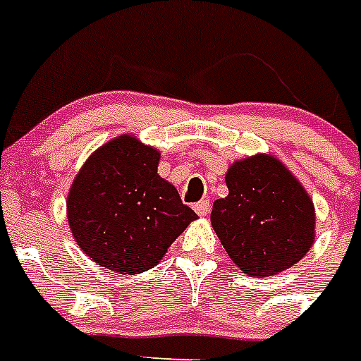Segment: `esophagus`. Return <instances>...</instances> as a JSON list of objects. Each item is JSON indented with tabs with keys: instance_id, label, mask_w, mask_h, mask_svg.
I'll list each match as a JSON object with an SVG mask.
<instances>
[{
	"instance_id": "1",
	"label": "esophagus",
	"mask_w": 361,
	"mask_h": 361,
	"mask_svg": "<svg viewBox=\"0 0 361 361\" xmlns=\"http://www.w3.org/2000/svg\"><path fill=\"white\" fill-rule=\"evenodd\" d=\"M209 209H211L209 200H200V202H198V204H195V211L200 216H206L207 213H209Z\"/></svg>"
}]
</instances>
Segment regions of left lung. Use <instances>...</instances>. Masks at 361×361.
Wrapping results in <instances>:
<instances>
[{
    "label": "left lung",
    "mask_w": 361,
    "mask_h": 361,
    "mask_svg": "<svg viewBox=\"0 0 361 361\" xmlns=\"http://www.w3.org/2000/svg\"><path fill=\"white\" fill-rule=\"evenodd\" d=\"M228 196L211 209V226L248 276H271L298 263L315 239V207L300 181L267 154L235 161Z\"/></svg>",
    "instance_id": "left-lung-1"
}]
</instances>
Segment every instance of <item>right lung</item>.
<instances>
[{"label": "right lung", "mask_w": 361, "mask_h": 361, "mask_svg": "<svg viewBox=\"0 0 361 361\" xmlns=\"http://www.w3.org/2000/svg\"><path fill=\"white\" fill-rule=\"evenodd\" d=\"M157 165L155 148L120 135L81 166L66 213L75 243L94 263L118 274L148 271L198 219Z\"/></svg>", "instance_id": "right-lung-1"}]
</instances>
